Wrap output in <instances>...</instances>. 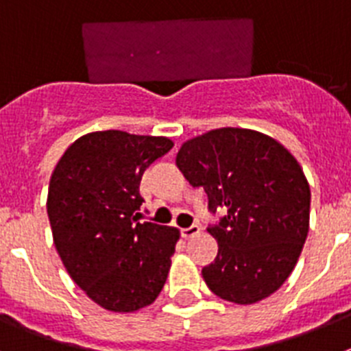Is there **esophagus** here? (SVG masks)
Instances as JSON below:
<instances>
[{
    "label": "esophagus",
    "instance_id": "esophagus-1",
    "mask_svg": "<svg viewBox=\"0 0 351 351\" xmlns=\"http://www.w3.org/2000/svg\"><path fill=\"white\" fill-rule=\"evenodd\" d=\"M181 234L184 239H191V237H195V235L200 234V226L191 225V226H188V228H182Z\"/></svg>",
    "mask_w": 351,
    "mask_h": 351
}]
</instances>
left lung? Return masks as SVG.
I'll return each instance as SVG.
<instances>
[{
  "label": "left lung",
  "instance_id": "8db88e82",
  "mask_svg": "<svg viewBox=\"0 0 351 351\" xmlns=\"http://www.w3.org/2000/svg\"><path fill=\"white\" fill-rule=\"evenodd\" d=\"M209 210L225 209L207 230L218 255L202 269L219 299L255 304L274 293L295 267L309 230L308 179L299 161L269 135L218 128L186 141L176 158Z\"/></svg>",
  "mask_w": 351,
  "mask_h": 351
}]
</instances>
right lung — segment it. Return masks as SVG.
<instances>
[{
    "label": "right lung",
    "mask_w": 351,
    "mask_h": 351,
    "mask_svg": "<svg viewBox=\"0 0 351 351\" xmlns=\"http://www.w3.org/2000/svg\"><path fill=\"white\" fill-rule=\"evenodd\" d=\"M172 145L167 137L93 132L52 172L47 214L56 250L71 280L108 311L145 308L167 281L179 230L141 221L138 186Z\"/></svg>",
    "instance_id": "1"
}]
</instances>
